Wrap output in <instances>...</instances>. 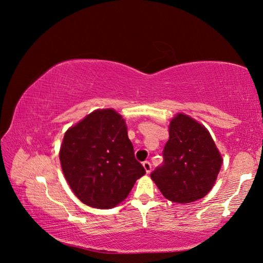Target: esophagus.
Instances as JSON below:
<instances>
[{"instance_id":"1","label":"esophagus","mask_w":263,"mask_h":263,"mask_svg":"<svg viewBox=\"0 0 263 263\" xmlns=\"http://www.w3.org/2000/svg\"><path fill=\"white\" fill-rule=\"evenodd\" d=\"M142 166H144L146 173H149L151 171H152V164H151L149 161H144L142 162Z\"/></svg>"}]
</instances>
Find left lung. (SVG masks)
<instances>
[{
    "label": "left lung",
    "mask_w": 263,
    "mask_h": 263,
    "mask_svg": "<svg viewBox=\"0 0 263 263\" xmlns=\"http://www.w3.org/2000/svg\"><path fill=\"white\" fill-rule=\"evenodd\" d=\"M162 155V164L151 177L164 197L180 204L203 198L221 167L220 153L210 133L183 114L172 119Z\"/></svg>",
    "instance_id": "8db88e82"
}]
</instances>
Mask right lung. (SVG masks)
<instances>
[{
  "mask_svg": "<svg viewBox=\"0 0 263 263\" xmlns=\"http://www.w3.org/2000/svg\"><path fill=\"white\" fill-rule=\"evenodd\" d=\"M59 157L75 196L96 209L118 205L146 173L136 160L125 121L112 109L96 110L68 128Z\"/></svg>",
  "mask_w": 263,
  "mask_h": 263,
  "instance_id": "right-lung-1",
  "label": "right lung"
}]
</instances>
